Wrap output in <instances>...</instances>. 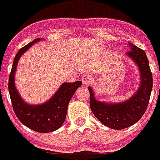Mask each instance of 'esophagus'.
<instances>
[{
  "mask_svg": "<svg viewBox=\"0 0 160 160\" xmlns=\"http://www.w3.org/2000/svg\"><path fill=\"white\" fill-rule=\"evenodd\" d=\"M92 81H93V77L90 74H86V75H84L82 77V82L84 86H86L88 84H91Z\"/></svg>",
  "mask_w": 160,
  "mask_h": 160,
  "instance_id": "34e87169",
  "label": "esophagus"
}]
</instances>
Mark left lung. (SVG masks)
I'll return each instance as SVG.
<instances>
[{
    "mask_svg": "<svg viewBox=\"0 0 160 160\" xmlns=\"http://www.w3.org/2000/svg\"><path fill=\"white\" fill-rule=\"evenodd\" d=\"M128 45L131 50L127 55L136 62L141 72V84L134 95L125 102L108 103L96 100L92 88H88L89 105L93 115L103 125L112 129L127 128L141 119L148 107L153 87V78L146 54L131 42H128Z\"/></svg>",
    "mask_w": 160,
    "mask_h": 160,
    "instance_id": "left-lung-1",
    "label": "left lung"
}]
</instances>
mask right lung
Returning <instances> with one entry per match:
<instances>
[{"label":"right lung","mask_w":160,"mask_h":160,"mask_svg":"<svg viewBox=\"0 0 160 160\" xmlns=\"http://www.w3.org/2000/svg\"><path fill=\"white\" fill-rule=\"evenodd\" d=\"M40 40L36 38L17 52L9 77L8 89L13 110L18 119L34 132L48 133L58 130L63 124L67 117L69 102L82 82L78 80L73 83H63L52 98L42 104L30 105L24 102L15 88V72L19 58L34 42Z\"/></svg>","instance_id":"1"}]
</instances>
